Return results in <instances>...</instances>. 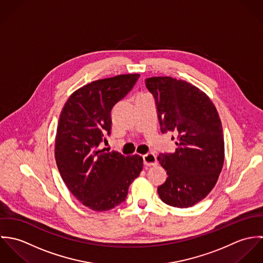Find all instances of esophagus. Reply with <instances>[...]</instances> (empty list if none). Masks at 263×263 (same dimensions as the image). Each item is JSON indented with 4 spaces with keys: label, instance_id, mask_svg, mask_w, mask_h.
Segmentation results:
<instances>
[{
    "label": "esophagus",
    "instance_id": "obj_1",
    "mask_svg": "<svg viewBox=\"0 0 263 263\" xmlns=\"http://www.w3.org/2000/svg\"><path fill=\"white\" fill-rule=\"evenodd\" d=\"M143 159H144V164L146 166H155L158 164V161H157V157L155 154L153 153H149V154H146L143 156Z\"/></svg>",
    "mask_w": 263,
    "mask_h": 263
}]
</instances>
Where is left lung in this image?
<instances>
[{"instance_id": "left-lung-1", "label": "left lung", "mask_w": 263, "mask_h": 263, "mask_svg": "<svg viewBox=\"0 0 263 263\" xmlns=\"http://www.w3.org/2000/svg\"><path fill=\"white\" fill-rule=\"evenodd\" d=\"M145 82L155 99L161 132L176 134L175 152L158 156L168 175L158 194L171 206H192L216 185L224 165L219 113L212 100L186 81L152 77Z\"/></svg>"}]
</instances>
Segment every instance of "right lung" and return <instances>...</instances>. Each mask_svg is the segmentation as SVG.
Here are the masks:
<instances>
[{
    "label": "right lung",
    "instance_id": "1",
    "mask_svg": "<svg viewBox=\"0 0 263 263\" xmlns=\"http://www.w3.org/2000/svg\"><path fill=\"white\" fill-rule=\"evenodd\" d=\"M140 78L118 75L75 91L60 115L54 156L67 187L85 206L109 211L125 200L128 186L143 170L139 155L103 153L99 145L111 132V111Z\"/></svg>",
    "mask_w": 263,
    "mask_h": 263
}]
</instances>
